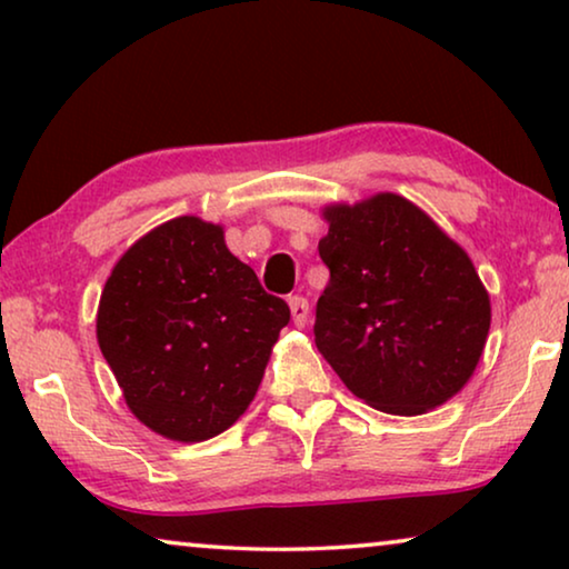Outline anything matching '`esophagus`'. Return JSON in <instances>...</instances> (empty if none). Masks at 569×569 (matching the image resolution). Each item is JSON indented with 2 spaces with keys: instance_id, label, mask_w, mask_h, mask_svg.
<instances>
[{
  "instance_id": "34e87169",
  "label": "esophagus",
  "mask_w": 569,
  "mask_h": 569,
  "mask_svg": "<svg viewBox=\"0 0 569 569\" xmlns=\"http://www.w3.org/2000/svg\"><path fill=\"white\" fill-rule=\"evenodd\" d=\"M290 313H292L295 326H298V329H302V326L308 323V313H310L308 300L300 298V295H295V298H290Z\"/></svg>"
}]
</instances>
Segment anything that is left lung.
I'll use <instances>...</instances> for the list:
<instances>
[{
  "instance_id": "8db88e82",
  "label": "left lung",
  "mask_w": 569,
  "mask_h": 569,
  "mask_svg": "<svg viewBox=\"0 0 569 569\" xmlns=\"http://www.w3.org/2000/svg\"><path fill=\"white\" fill-rule=\"evenodd\" d=\"M316 347L357 399L425 415L469 383L492 308L469 253L399 193L323 209Z\"/></svg>"
}]
</instances>
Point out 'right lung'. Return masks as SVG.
<instances>
[{
	"mask_svg": "<svg viewBox=\"0 0 569 569\" xmlns=\"http://www.w3.org/2000/svg\"><path fill=\"white\" fill-rule=\"evenodd\" d=\"M287 323V302L228 251L220 224L176 217L116 261L98 345L139 422L201 442L248 409Z\"/></svg>",
	"mask_w": 569,
	"mask_h": 569,
	"instance_id": "1",
	"label": "right lung"
}]
</instances>
